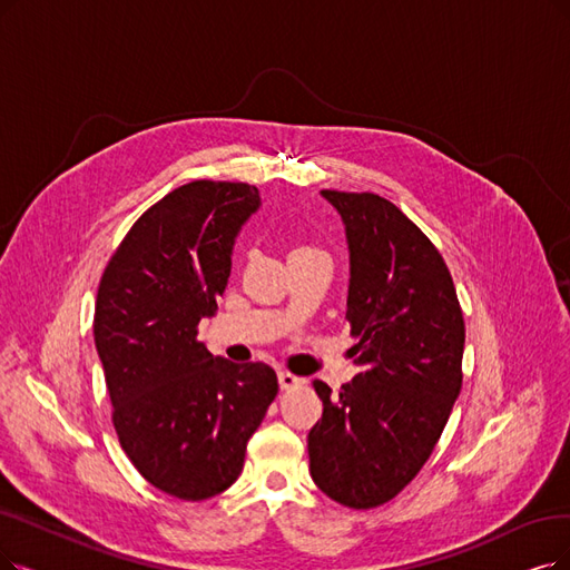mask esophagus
Wrapping results in <instances>:
<instances>
[{
	"label": "esophagus",
	"mask_w": 570,
	"mask_h": 570,
	"mask_svg": "<svg viewBox=\"0 0 570 570\" xmlns=\"http://www.w3.org/2000/svg\"><path fill=\"white\" fill-rule=\"evenodd\" d=\"M278 383H281L283 391H292V389H297V385H302L304 381H302L299 376L289 374V372H281V374H278Z\"/></svg>",
	"instance_id": "34e87169"
}]
</instances>
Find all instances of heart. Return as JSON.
Returning a JSON list of instances; mask_svg holds the SVG:
<instances>
[{"mask_svg": "<svg viewBox=\"0 0 570 570\" xmlns=\"http://www.w3.org/2000/svg\"><path fill=\"white\" fill-rule=\"evenodd\" d=\"M308 257H325V253H321V249L311 247V245H294L289 249V262H294V259H308Z\"/></svg>", "mask_w": 570, "mask_h": 570, "instance_id": "heart-1", "label": "heart"}]
</instances>
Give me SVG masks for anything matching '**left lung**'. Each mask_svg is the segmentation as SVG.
<instances>
[{
    "label": "left lung",
    "instance_id": "8db88e82",
    "mask_svg": "<svg viewBox=\"0 0 570 570\" xmlns=\"http://www.w3.org/2000/svg\"><path fill=\"white\" fill-rule=\"evenodd\" d=\"M346 226V321L360 367L338 395L313 381L323 419L311 476L336 503H389L430 459L463 383L465 323L451 273L419 226L376 194L321 191Z\"/></svg>",
    "mask_w": 570,
    "mask_h": 570
}]
</instances>
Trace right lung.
Instances as JSON below:
<instances>
[{
	"label": "right lung",
	"mask_w": 570,
	"mask_h": 570,
	"mask_svg": "<svg viewBox=\"0 0 570 570\" xmlns=\"http://www.w3.org/2000/svg\"><path fill=\"white\" fill-rule=\"evenodd\" d=\"M259 206L245 181H189L130 226L98 287L94 334L119 442L149 484L181 500L238 480L247 440L278 395L268 364L215 357L196 338Z\"/></svg>",
	"instance_id": "add662e5"
}]
</instances>
